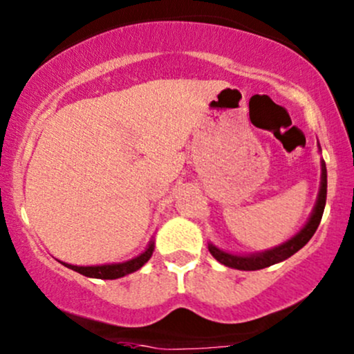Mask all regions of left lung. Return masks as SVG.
Returning a JSON list of instances; mask_svg holds the SVG:
<instances>
[{
  "label": "left lung",
  "instance_id": "1",
  "mask_svg": "<svg viewBox=\"0 0 354 354\" xmlns=\"http://www.w3.org/2000/svg\"><path fill=\"white\" fill-rule=\"evenodd\" d=\"M326 188H328V181H326V165L324 161H321V185H319V193H318V200H316L315 209H313L310 219L304 225V228L299 231L298 234H295L293 238L288 239L286 243L283 245L273 248V250H266L261 251V253H254V254H231L226 253V251L219 250L214 245H208L209 253L218 259L221 265L228 266V268H234V270H243V271H256V270H263V268H268L271 265H276V263H281L284 259H288L290 256H293L296 251H299L301 248L310 241L315 231L318 230L321 218H323V211H324V205H326Z\"/></svg>",
  "mask_w": 354,
  "mask_h": 354
}]
</instances>
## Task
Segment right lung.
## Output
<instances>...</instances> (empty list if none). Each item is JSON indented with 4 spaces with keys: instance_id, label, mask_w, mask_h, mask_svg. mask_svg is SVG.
I'll list each match as a JSON object with an SVG mask.
<instances>
[{
    "instance_id": "right-lung-1",
    "label": "right lung",
    "mask_w": 354,
    "mask_h": 354,
    "mask_svg": "<svg viewBox=\"0 0 354 354\" xmlns=\"http://www.w3.org/2000/svg\"><path fill=\"white\" fill-rule=\"evenodd\" d=\"M153 251H154V241H149L148 248H146L143 253L124 263H111V265H100V266H75V265H68V263L61 261V265L70 268V270L76 271V273L88 276V278L116 279V278H123V276L135 273V271L140 270V268L143 266L149 258H151Z\"/></svg>"
}]
</instances>
